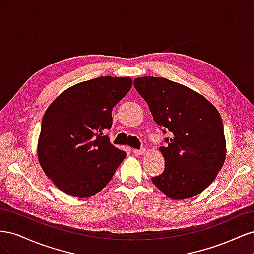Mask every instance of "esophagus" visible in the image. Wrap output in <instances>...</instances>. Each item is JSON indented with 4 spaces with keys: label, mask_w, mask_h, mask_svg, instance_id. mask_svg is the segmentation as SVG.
Segmentation results:
<instances>
[{
    "label": "esophagus",
    "mask_w": 254,
    "mask_h": 254,
    "mask_svg": "<svg viewBox=\"0 0 254 254\" xmlns=\"http://www.w3.org/2000/svg\"><path fill=\"white\" fill-rule=\"evenodd\" d=\"M132 152L134 153L135 156H141V155H143V153L145 152V149H144V148H141V149H133Z\"/></svg>",
    "instance_id": "esophagus-1"
}]
</instances>
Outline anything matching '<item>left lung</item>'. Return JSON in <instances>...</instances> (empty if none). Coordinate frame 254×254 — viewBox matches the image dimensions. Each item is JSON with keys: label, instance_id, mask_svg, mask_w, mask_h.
<instances>
[{"label": "left lung", "instance_id": "8db88e82", "mask_svg": "<svg viewBox=\"0 0 254 254\" xmlns=\"http://www.w3.org/2000/svg\"><path fill=\"white\" fill-rule=\"evenodd\" d=\"M135 90L147 103L165 137L160 150L164 172L151 180L168 198L179 200L200 194L216 178L226 159L220 115L194 90L163 77L135 78Z\"/></svg>", "mask_w": 254, "mask_h": 254}]
</instances>
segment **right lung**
Returning a JSON list of instances; mask_svg holds the SVG:
<instances>
[{
    "instance_id": "1",
    "label": "right lung",
    "mask_w": 254,
    "mask_h": 254,
    "mask_svg": "<svg viewBox=\"0 0 254 254\" xmlns=\"http://www.w3.org/2000/svg\"><path fill=\"white\" fill-rule=\"evenodd\" d=\"M129 77H102L79 82L63 92L42 119L38 159L43 172L64 193L87 198L111 180L126 157L106 130L112 109L131 89Z\"/></svg>"
}]
</instances>
